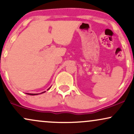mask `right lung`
I'll return each mask as SVG.
<instances>
[{"mask_svg": "<svg viewBox=\"0 0 134 134\" xmlns=\"http://www.w3.org/2000/svg\"><path fill=\"white\" fill-rule=\"evenodd\" d=\"M51 87H49V88H48V89H47V91H48V90H49L50 88H51ZM44 92H46V91L43 92H42V93H44ZM27 94H28V95H30V96H35V95H38V94H40V93H27Z\"/></svg>", "mask_w": 134, "mask_h": 134, "instance_id": "1", "label": "right lung"}]
</instances>
